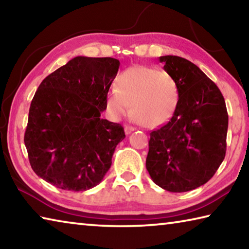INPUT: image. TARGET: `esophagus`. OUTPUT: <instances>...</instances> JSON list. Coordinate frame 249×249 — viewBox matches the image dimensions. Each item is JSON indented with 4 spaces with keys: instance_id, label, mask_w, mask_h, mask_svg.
I'll return each instance as SVG.
<instances>
[{
    "instance_id": "obj_1",
    "label": "esophagus",
    "mask_w": 249,
    "mask_h": 249,
    "mask_svg": "<svg viewBox=\"0 0 249 249\" xmlns=\"http://www.w3.org/2000/svg\"><path fill=\"white\" fill-rule=\"evenodd\" d=\"M124 130H125V134H126V135H129L130 133H133V132H134L135 128H134V127H132V126H125Z\"/></svg>"
}]
</instances>
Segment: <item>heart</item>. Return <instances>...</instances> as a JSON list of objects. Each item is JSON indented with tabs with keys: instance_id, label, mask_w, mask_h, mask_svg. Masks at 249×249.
I'll use <instances>...</instances> for the list:
<instances>
[{
	"instance_id": "heart-1",
	"label": "heart",
	"mask_w": 249,
	"mask_h": 249,
	"mask_svg": "<svg viewBox=\"0 0 249 249\" xmlns=\"http://www.w3.org/2000/svg\"><path fill=\"white\" fill-rule=\"evenodd\" d=\"M115 87L105 100L107 114L115 121L127 115L132 108L135 121L154 128L169 121L178 107V87L166 71L130 67L116 78Z\"/></svg>"
}]
</instances>
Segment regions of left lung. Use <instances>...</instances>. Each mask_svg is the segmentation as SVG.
I'll return each mask as SVG.
<instances>
[{"label":"left lung","mask_w":249,"mask_h":249,"mask_svg":"<svg viewBox=\"0 0 249 249\" xmlns=\"http://www.w3.org/2000/svg\"><path fill=\"white\" fill-rule=\"evenodd\" d=\"M175 79L179 102L166 125L150 133L146 168L160 188L187 192L212 178L225 157L229 127L221 91L199 67L178 56H161Z\"/></svg>","instance_id":"left-lung-1"}]
</instances>
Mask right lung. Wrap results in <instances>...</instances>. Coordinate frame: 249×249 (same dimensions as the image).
<instances>
[{"instance_id":"obj_1","label":"right lung","mask_w":249,"mask_h":249,"mask_svg":"<svg viewBox=\"0 0 249 249\" xmlns=\"http://www.w3.org/2000/svg\"><path fill=\"white\" fill-rule=\"evenodd\" d=\"M117 59L78 56L39 84L28 113L24 142L35 174L58 189L98 185L125 138L120 124L101 119Z\"/></svg>"}]
</instances>
